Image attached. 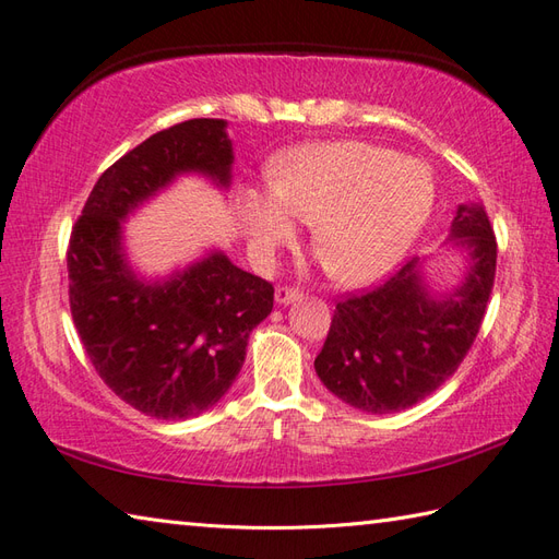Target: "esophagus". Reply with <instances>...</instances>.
I'll return each instance as SVG.
<instances>
[{
  "instance_id": "34e87169",
  "label": "esophagus",
  "mask_w": 559,
  "mask_h": 559,
  "mask_svg": "<svg viewBox=\"0 0 559 559\" xmlns=\"http://www.w3.org/2000/svg\"><path fill=\"white\" fill-rule=\"evenodd\" d=\"M302 293L295 290V288H288V286H278L276 288V305H290L295 300H300Z\"/></svg>"
}]
</instances>
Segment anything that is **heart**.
<instances>
[{
  "instance_id": "obj_1",
  "label": "heart",
  "mask_w": 559,
  "mask_h": 559,
  "mask_svg": "<svg viewBox=\"0 0 559 559\" xmlns=\"http://www.w3.org/2000/svg\"><path fill=\"white\" fill-rule=\"evenodd\" d=\"M271 189L242 197V223L254 254L269 261L293 242L295 222L312 225L310 247L326 276L360 288L384 278L435 209L425 163L367 141H324L283 153Z\"/></svg>"
}]
</instances>
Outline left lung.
<instances>
[{
	"instance_id": "left-lung-1",
	"label": "left lung",
	"mask_w": 559,
	"mask_h": 559,
	"mask_svg": "<svg viewBox=\"0 0 559 559\" xmlns=\"http://www.w3.org/2000/svg\"><path fill=\"white\" fill-rule=\"evenodd\" d=\"M447 245L466 259L461 281L437 290L427 257H415L384 286L336 305L314 370L343 403L370 415L399 413L456 372L488 307L497 242L480 204H459Z\"/></svg>"
}]
</instances>
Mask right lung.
Masks as SVG:
<instances>
[{"instance_id":"obj_1","label":"right lung","mask_w":559,"mask_h":559,"mask_svg":"<svg viewBox=\"0 0 559 559\" xmlns=\"http://www.w3.org/2000/svg\"><path fill=\"white\" fill-rule=\"evenodd\" d=\"M225 120H187L148 136L100 175L71 230L69 305L100 379L158 420H187L228 394L249 334L273 307V286L221 249L151 278L127 254L124 223L177 177L233 182Z\"/></svg>"}]
</instances>
